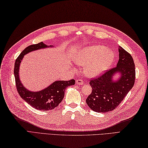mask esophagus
<instances>
[{"mask_svg": "<svg viewBox=\"0 0 148 148\" xmlns=\"http://www.w3.org/2000/svg\"><path fill=\"white\" fill-rule=\"evenodd\" d=\"M76 83L78 85H83L84 82L81 79H78L76 80Z\"/></svg>", "mask_w": 148, "mask_h": 148, "instance_id": "esophagus-1", "label": "esophagus"}]
</instances>
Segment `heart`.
<instances>
[{
    "label": "heart",
    "instance_id": "heart-1",
    "mask_svg": "<svg viewBox=\"0 0 148 148\" xmlns=\"http://www.w3.org/2000/svg\"><path fill=\"white\" fill-rule=\"evenodd\" d=\"M115 54L103 45L85 47L81 49L75 57L78 64L84 66V73L91 77L103 74L112 64Z\"/></svg>",
    "mask_w": 148,
    "mask_h": 148
}]
</instances>
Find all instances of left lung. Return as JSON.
I'll return each mask as SVG.
<instances>
[{"label":"left lung","instance_id":"1","mask_svg":"<svg viewBox=\"0 0 148 148\" xmlns=\"http://www.w3.org/2000/svg\"><path fill=\"white\" fill-rule=\"evenodd\" d=\"M119 61L116 67L108 70L101 76L90 80L92 92L86 99L91 110L108 112L118 106L133 87L135 78L134 59L130 54L119 46ZM119 73L116 81L114 76Z\"/></svg>","mask_w":148,"mask_h":148}]
</instances>
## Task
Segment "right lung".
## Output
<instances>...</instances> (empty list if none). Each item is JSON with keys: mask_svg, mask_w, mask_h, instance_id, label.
<instances>
[{"mask_svg": "<svg viewBox=\"0 0 148 148\" xmlns=\"http://www.w3.org/2000/svg\"><path fill=\"white\" fill-rule=\"evenodd\" d=\"M48 47H53V46H48L43 42L30 45L22 51L14 63V75L18 92L27 103L40 110H52L58 106L64 98L66 89L68 86L75 84L74 79L69 81L57 80L51 84L46 88L37 92L29 91L23 86L20 79L19 69L24 56L32 51Z\"/></svg>", "mask_w": 148, "mask_h": 148, "instance_id": "1", "label": "right lung"}]
</instances>
